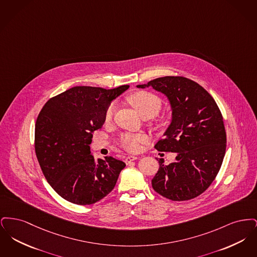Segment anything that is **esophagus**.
<instances>
[{
	"instance_id": "obj_1",
	"label": "esophagus",
	"mask_w": 257,
	"mask_h": 257,
	"mask_svg": "<svg viewBox=\"0 0 257 257\" xmlns=\"http://www.w3.org/2000/svg\"><path fill=\"white\" fill-rule=\"evenodd\" d=\"M138 159V157H136V156H128V157H126L125 158V163L126 164H130L131 162H133V161H135V160Z\"/></svg>"
}]
</instances>
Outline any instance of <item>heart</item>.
Returning <instances> with one entry per match:
<instances>
[{
  "mask_svg": "<svg viewBox=\"0 0 257 257\" xmlns=\"http://www.w3.org/2000/svg\"><path fill=\"white\" fill-rule=\"evenodd\" d=\"M128 103L139 112L143 117H152L159 112L162 102L160 98L148 91H137L127 98ZM115 110V105L110 104L105 111V120L110 121ZM147 137L144 134L124 135L120 139V146L127 151L137 152L141 148V144L146 143Z\"/></svg>",
  "mask_w": 257,
  "mask_h": 257,
  "instance_id": "obj_1",
  "label": "heart"
}]
</instances>
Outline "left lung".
I'll return each mask as SVG.
<instances>
[{"instance_id":"obj_1","label":"left lung","mask_w":257,"mask_h":257,"mask_svg":"<svg viewBox=\"0 0 257 257\" xmlns=\"http://www.w3.org/2000/svg\"><path fill=\"white\" fill-rule=\"evenodd\" d=\"M149 86L168 97L171 109V124L155 148L176 153L168 166L160 159L152 187L174 201L195 198L214 181L224 157L226 134L220 109L202 86L184 77H161L137 87Z\"/></svg>"}]
</instances>
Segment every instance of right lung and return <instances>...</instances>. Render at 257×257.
<instances>
[{
	"mask_svg": "<svg viewBox=\"0 0 257 257\" xmlns=\"http://www.w3.org/2000/svg\"><path fill=\"white\" fill-rule=\"evenodd\" d=\"M128 88L74 86L40 110L35 131L37 160L48 183L65 200L93 204L114 188L125 163L110 156L95 161L89 145L105 122L107 107Z\"/></svg>",
	"mask_w": 257,
	"mask_h": 257,
	"instance_id": "obj_1",
	"label": "right lung"
}]
</instances>
